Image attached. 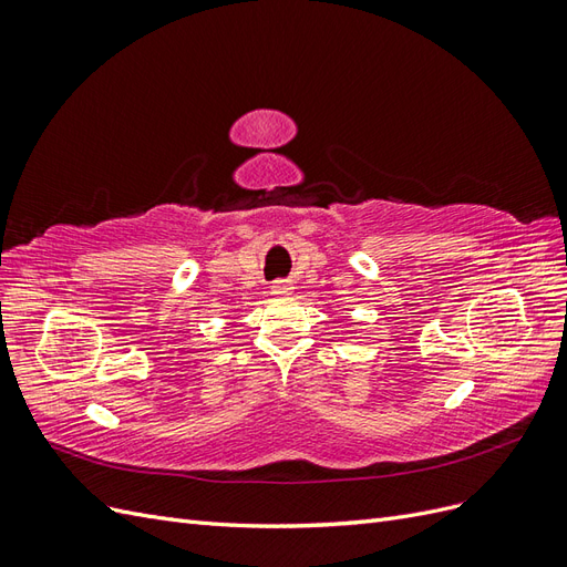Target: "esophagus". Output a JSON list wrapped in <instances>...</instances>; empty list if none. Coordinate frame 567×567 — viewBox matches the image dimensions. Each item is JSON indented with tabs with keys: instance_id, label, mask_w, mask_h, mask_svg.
<instances>
[{
	"instance_id": "34e87169",
	"label": "esophagus",
	"mask_w": 567,
	"mask_h": 567,
	"mask_svg": "<svg viewBox=\"0 0 567 567\" xmlns=\"http://www.w3.org/2000/svg\"><path fill=\"white\" fill-rule=\"evenodd\" d=\"M290 290H293V284L286 281V279H279L271 284V293L274 296H290Z\"/></svg>"
}]
</instances>
